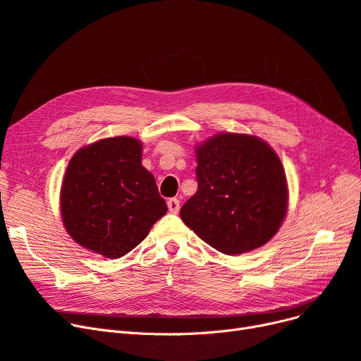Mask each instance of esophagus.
Instances as JSON below:
<instances>
[{
  "label": "esophagus",
  "mask_w": 361,
  "mask_h": 361,
  "mask_svg": "<svg viewBox=\"0 0 361 361\" xmlns=\"http://www.w3.org/2000/svg\"><path fill=\"white\" fill-rule=\"evenodd\" d=\"M167 206H169V210L171 214H178L179 212V207H180V203L178 198H170V200L167 202Z\"/></svg>",
  "instance_id": "1"
}]
</instances>
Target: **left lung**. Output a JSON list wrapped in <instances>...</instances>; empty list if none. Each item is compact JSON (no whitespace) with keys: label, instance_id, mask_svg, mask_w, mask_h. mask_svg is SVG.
<instances>
[{"label":"left lung","instance_id":"8db88e82","mask_svg":"<svg viewBox=\"0 0 361 361\" xmlns=\"http://www.w3.org/2000/svg\"><path fill=\"white\" fill-rule=\"evenodd\" d=\"M197 192L180 218L226 255L266 245L288 210V183L278 154L251 134L218 133L195 146Z\"/></svg>","mask_w":361,"mask_h":361}]
</instances>
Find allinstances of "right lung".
Here are the masks:
<instances>
[{
	"label": "right lung",
	"mask_w": 361,
	"mask_h": 361,
	"mask_svg": "<svg viewBox=\"0 0 361 361\" xmlns=\"http://www.w3.org/2000/svg\"><path fill=\"white\" fill-rule=\"evenodd\" d=\"M142 152L140 140L118 135L82 146L71 157L59 210L70 238L85 250L123 257L166 215L167 204L142 166Z\"/></svg>",
	"instance_id": "right-lung-1"
}]
</instances>
